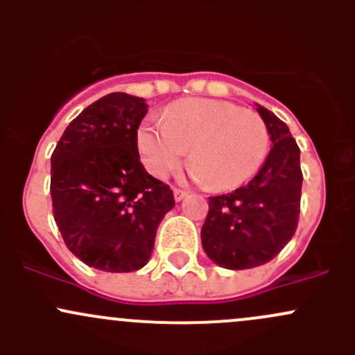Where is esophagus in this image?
I'll return each mask as SVG.
<instances>
[{"label":"esophagus","mask_w":355,"mask_h":355,"mask_svg":"<svg viewBox=\"0 0 355 355\" xmlns=\"http://www.w3.org/2000/svg\"><path fill=\"white\" fill-rule=\"evenodd\" d=\"M173 196H175V200H182L185 199L189 196L187 191H182V189H173Z\"/></svg>","instance_id":"34e87169"}]
</instances>
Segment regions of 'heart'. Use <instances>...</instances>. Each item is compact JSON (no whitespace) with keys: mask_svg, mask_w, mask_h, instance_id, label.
Returning <instances> with one entry per match:
<instances>
[{"mask_svg":"<svg viewBox=\"0 0 355 355\" xmlns=\"http://www.w3.org/2000/svg\"><path fill=\"white\" fill-rule=\"evenodd\" d=\"M268 148L263 118L220 99H182L163 111L161 121H144L137 128L139 155L149 173L166 178L191 149L192 177L214 191L245 184L266 159Z\"/></svg>","mask_w":355,"mask_h":355,"instance_id":"obj_1","label":"heart"}]
</instances>
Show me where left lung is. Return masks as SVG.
Listing matches in <instances>:
<instances>
[{"instance_id": "left-lung-1", "label": "left lung", "mask_w": 355, "mask_h": 355, "mask_svg": "<svg viewBox=\"0 0 355 355\" xmlns=\"http://www.w3.org/2000/svg\"><path fill=\"white\" fill-rule=\"evenodd\" d=\"M271 148L256 177L232 194L209 198L200 230L204 252L227 270H249L273 259L297 230L300 213V149L288 127L257 105Z\"/></svg>"}]
</instances>
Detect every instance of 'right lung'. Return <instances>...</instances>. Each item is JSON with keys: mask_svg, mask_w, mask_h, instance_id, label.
<instances>
[{"mask_svg": "<svg viewBox=\"0 0 355 355\" xmlns=\"http://www.w3.org/2000/svg\"><path fill=\"white\" fill-rule=\"evenodd\" d=\"M146 113L142 98L111 92L70 121L51 155L55 221L73 256L96 270L146 266L157 227L175 206L170 185L139 157Z\"/></svg>", "mask_w": 355, "mask_h": 355, "instance_id": "add662e5", "label": "right lung"}]
</instances>
